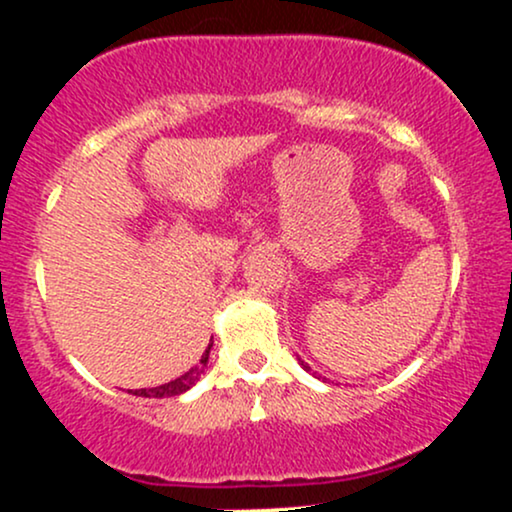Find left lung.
<instances>
[{
	"label": "left lung",
	"mask_w": 512,
	"mask_h": 512,
	"mask_svg": "<svg viewBox=\"0 0 512 512\" xmlns=\"http://www.w3.org/2000/svg\"><path fill=\"white\" fill-rule=\"evenodd\" d=\"M301 366H303L305 370H310V366H308V363H303V361H301Z\"/></svg>",
	"instance_id": "8db88e82"
}]
</instances>
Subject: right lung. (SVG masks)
Listing matches in <instances>:
<instances>
[{"label":"right lung","mask_w":512,"mask_h":512,"mask_svg":"<svg viewBox=\"0 0 512 512\" xmlns=\"http://www.w3.org/2000/svg\"><path fill=\"white\" fill-rule=\"evenodd\" d=\"M211 344L207 346V351H204L202 358H199V363L195 368L187 370L185 375H180V378L170 380L166 385H158V387H151V390H134L132 395H139V397H175V395H182V392L190 390L192 385L197 383L199 378H202V373L207 370V363H209V351H211Z\"/></svg>","instance_id":"right-lung-1"}]
</instances>
